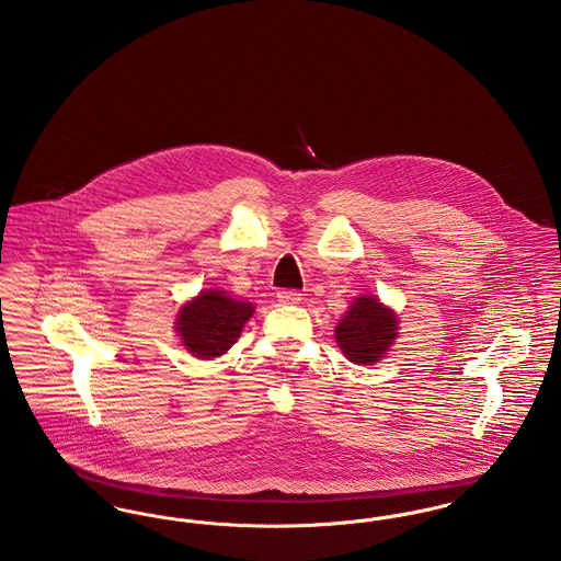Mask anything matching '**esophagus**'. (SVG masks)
<instances>
[{"label": "esophagus", "mask_w": 561, "mask_h": 561, "mask_svg": "<svg viewBox=\"0 0 561 561\" xmlns=\"http://www.w3.org/2000/svg\"><path fill=\"white\" fill-rule=\"evenodd\" d=\"M300 298H302V294L298 290H279L277 293V300L284 302V305H296Z\"/></svg>", "instance_id": "obj_1"}]
</instances>
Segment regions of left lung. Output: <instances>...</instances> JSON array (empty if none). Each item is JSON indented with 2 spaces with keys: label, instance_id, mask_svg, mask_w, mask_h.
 I'll list each match as a JSON object with an SVG mask.
<instances>
[{
  "label": "left lung",
  "instance_id": "obj_1",
  "mask_svg": "<svg viewBox=\"0 0 561 561\" xmlns=\"http://www.w3.org/2000/svg\"><path fill=\"white\" fill-rule=\"evenodd\" d=\"M398 318L374 296H359L348 307L345 320L336 325V343L355 364H374L391 347Z\"/></svg>",
  "mask_w": 561,
  "mask_h": 561
}]
</instances>
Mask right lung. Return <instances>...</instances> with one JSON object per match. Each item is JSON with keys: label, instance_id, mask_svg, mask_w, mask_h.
I'll return each instance as SVG.
<instances>
[{"label": "right lung", "instance_id": "1", "mask_svg": "<svg viewBox=\"0 0 561 561\" xmlns=\"http://www.w3.org/2000/svg\"><path fill=\"white\" fill-rule=\"evenodd\" d=\"M252 313L250 302L233 300L220 290H206L181 309L176 330L195 357L210 359L231 348Z\"/></svg>", "mask_w": 561, "mask_h": 561}]
</instances>
